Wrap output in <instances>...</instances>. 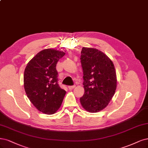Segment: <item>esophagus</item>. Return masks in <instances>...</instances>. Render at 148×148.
Wrapping results in <instances>:
<instances>
[{
    "label": "esophagus",
    "instance_id": "esophagus-1",
    "mask_svg": "<svg viewBox=\"0 0 148 148\" xmlns=\"http://www.w3.org/2000/svg\"><path fill=\"white\" fill-rule=\"evenodd\" d=\"M75 85H73V86H68V88L70 89V90H72V89H74L75 88Z\"/></svg>",
    "mask_w": 148,
    "mask_h": 148
}]
</instances>
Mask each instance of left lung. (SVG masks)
<instances>
[{
	"instance_id": "1",
	"label": "left lung",
	"mask_w": 148,
	"mask_h": 148,
	"mask_svg": "<svg viewBox=\"0 0 148 148\" xmlns=\"http://www.w3.org/2000/svg\"><path fill=\"white\" fill-rule=\"evenodd\" d=\"M81 54L85 92L80 103L90 113H97L108 105L114 94L117 86L114 66L106 55L97 49L84 47Z\"/></svg>"
}]
</instances>
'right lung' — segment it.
I'll return each mask as SVG.
<instances>
[{
    "label": "right lung",
    "mask_w": 148,
    "mask_h": 148,
    "mask_svg": "<svg viewBox=\"0 0 148 148\" xmlns=\"http://www.w3.org/2000/svg\"><path fill=\"white\" fill-rule=\"evenodd\" d=\"M65 53L47 49L37 53L24 70V86L27 97L40 111L52 114L62 103L66 92L58 84L56 64Z\"/></svg>",
    "instance_id": "right-lung-1"
}]
</instances>
